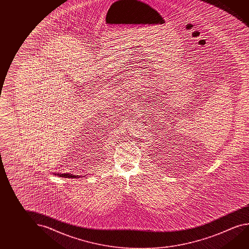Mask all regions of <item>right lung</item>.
Wrapping results in <instances>:
<instances>
[{"instance_id":"obj_1","label":"right lung","mask_w":249,"mask_h":249,"mask_svg":"<svg viewBox=\"0 0 249 249\" xmlns=\"http://www.w3.org/2000/svg\"><path fill=\"white\" fill-rule=\"evenodd\" d=\"M58 176H60V177H65V178H71V177H73L72 175H70V174H62V175H59L58 174Z\"/></svg>"}]
</instances>
